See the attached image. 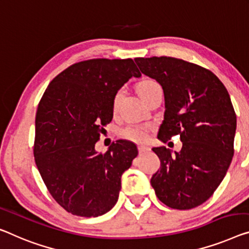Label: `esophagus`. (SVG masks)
Here are the masks:
<instances>
[{"label": "esophagus", "instance_id": "obj_1", "mask_svg": "<svg viewBox=\"0 0 249 249\" xmlns=\"http://www.w3.org/2000/svg\"><path fill=\"white\" fill-rule=\"evenodd\" d=\"M139 151H140V153H145V152L150 151V148H148L147 146L141 145V146H139Z\"/></svg>", "mask_w": 249, "mask_h": 249}]
</instances>
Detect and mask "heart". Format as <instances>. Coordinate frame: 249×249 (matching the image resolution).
I'll list each match as a JSON object with an SVG mask.
<instances>
[{"instance_id": "heart-1", "label": "heart", "mask_w": 249, "mask_h": 249, "mask_svg": "<svg viewBox=\"0 0 249 249\" xmlns=\"http://www.w3.org/2000/svg\"><path fill=\"white\" fill-rule=\"evenodd\" d=\"M157 86H159V85L152 80L142 81V83L140 84V87H139L140 95L143 96L146 91H148L150 89L157 87ZM121 95H122V90L117 91L116 95H115L114 102H113L114 108H116L117 107V104L121 98ZM120 134L122 137H123V139H126L128 141H133V142H136V143H143V142H145V141H147V139H148V131L146 127H144V126H127V127L122 129Z\"/></svg>"}]
</instances>
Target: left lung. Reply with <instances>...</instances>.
<instances>
[{
    "label": "left lung",
    "instance_id": "1",
    "mask_svg": "<svg viewBox=\"0 0 249 249\" xmlns=\"http://www.w3.org/2000/svg\"><path fill=\"white\" fill-rule=\"evenodd\" d=\"M144 75L160 84L164 115L158 139L180 135L182 148L152 150L161 161L151 178L164 205L185 210L202 205L219 187L233 155L236 114L227 89L210 70L172 57L135 58Z\"/></svg>",
    "mask_w": 249,
    "mask_h": 249
}]
</instances>
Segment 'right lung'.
<instances>
[{
    "label": "right lung",
    "instance_id": "obj_1",
    "mask_svg": "<svg viewBox=\"0 0 249 249\" xmlns=\"http://www.w3.org/2000/svg\"><path fill=\"white\" fill-rule=\"evenodd\" d=\"M141 72L132 59H91L49 84L36 115V164L53 199L68 213L98 217L116 205L121 178L139 150L118 140L106 153L95 144L112 122L116 92Z\"/></svg>",
    "mask_w": 249,
    "mask_h": 249
}]
</instances>
